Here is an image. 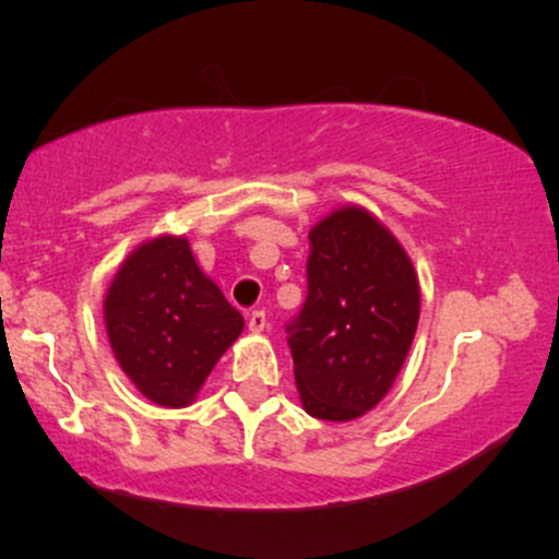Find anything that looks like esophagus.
Wrapping results in <instances>:
<instances>
[{
    "label": "esophagus",
    "instance_id": "esophagus-1",
    "mask_svg": "<svg viewBox=\"0 0 559 559\" xmlns=\"http://www.w3.org/2000/svg\"><path fill=\"white\" fill-rule=\"evenodd\" d=\"M247 325H249V331H252V333L265 331V325H267V316H265V310H252V312H249Z\"/></svg>",
    "mask_w": 559,
    "mask_h": 559
}]
</instances>
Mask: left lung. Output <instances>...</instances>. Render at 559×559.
<instances>
[{"label": "left lung", "instance_id": "left-lung-1", "mask_svg": "<svg viewBox=\"0 0 559 559\" xmlns=\"http://www.w3.org/2000/svg\"><path fill=\"white\" fill-rule=\"evenodd\" d=\"M420 316L418 275L373 215L344 207L310 230L307 297L286 323L307 413L352 420L386 396Z\"/></svg>", "mask_w": 559, "mask_h": 559}]
</instances>
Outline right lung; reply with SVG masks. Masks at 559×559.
Wrapping results in <instances>:
<instances>
[{
	"label": "right lung",
	"instance_id": "obj_1",
	"mask_svg": "<svg viewBox=\"0 0 559 559\" xmlns=\"http://www.w3.org/2000/svg\"><path fill=\"white\" fill-rule=\"evenodd\" d=\"M105 323L120 368L163 407L194 400L243 329L241 312L199 271L189 241L173 236L123 262L107 292Z\"/></svg>",
	"mask_w": 559,
	"mask_h": 559
}]
</instances>
